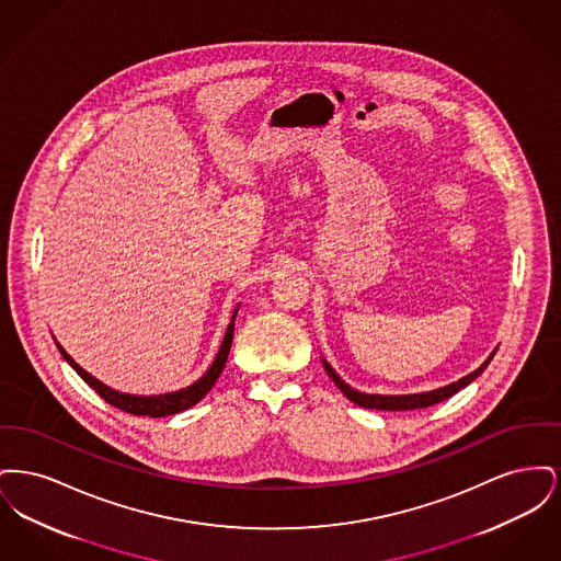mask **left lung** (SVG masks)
Masks as SVG:
<instances>
[{
	"label": "left lung",
	"instance_id": "left-lung-1",
	"mask_svg": "<svg viewBox=\"0 0 561 561\" xmlns=\"http://www.w3.org/2000/svg\"><path fill=\"white\" fill-rule=\"evenodd\" d=\"M494 353H496V351H494ZM494 353L481 364L478 370L462 376L460 380L450 382V385H446V387H439V389H433V391L412 393V396H370V393L355 391V389L348 387L347 382H345L339 374L332 370V366H330L325 359H321V362H323V368H325L328 376L334 380V385H336V387L345 393V398L353 401V403H357V405H362V408H370V410H416V408H427V405H433V403H439V401L453 398L454 393H458L462 387H467L469 382H473V380L488 368V364H490V359L494 357Z\"/></svg>",
	"mask_w": 561,
	"mask_h": 561
}]
</instances>
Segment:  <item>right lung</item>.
Masks as SVG:
<instances>
[{"mask_svg":"<svg viewBox=\"0 0 561 561\" xmlns=\"http://www.w3.org/2000/svg\"><path fill=\"white\" fill-rule=\"evenodd\" d=\"M238 309H240V307H238ZM238 309L233 311L231 323L227 325L225 339H222L220 348H218V353H216V357H214L213 366L206 370V374H204L199 380H195L193 385H188L187 389L172 391V393H161V396H130V393L115 391V389L107 387L105 382H101L99 378H94L92 374L85 373L80 364H76L73 357H71L65 348L60 347L58 343H56V347L62 353V357L67 359V364H69L76 373L80 374L81 378H83L103 400L107 401V403L119 408V410H124V412H128V414H134V416L160 419V416H170V414H179V412L187 410V408L195 405L202 398H206V393L213 389L214 382L218 380V376H220L225 364H227L229 351H231L233 328H236L233 321H236V316H238Z\"/></svg>","mask_w":561,"mask_h":561,"instance_id":"add662e5","label":"right lung"}]
</instances>
